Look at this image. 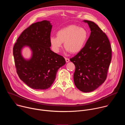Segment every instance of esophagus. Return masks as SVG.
Here are the masks:
<instances>
[{
    "instance_id": "esophagus-1",
    "label": "esophagus",
    "mask_w": 125,
    "mask_h": 125,
    "mask_svg": "<svg viewBox=\"0 0 125 125\" xmlns=\"http://www.w3.org/2000/svg\"><path fill=\"white\" fill-rule=\"evenodd\" d=\"M65 60H66V62H68L70 61V59H69V58L65 57Z\"/></svg>"
}]
</instances>
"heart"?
<instances>
[{"label": "heart", "mask_w": 125, "mask_h": 125, "mask_svg": "<svg viewBox=\"0 0 125 125\" xmlns=\"http://www.w3.org/2000/svg\"><path fill=\"white\" fill-rule=\"evenodd\" d=\"M57 37H52L50 42L55 52H58L63 42L67 51L75 54L81 51L85 46L88 38L87 30L77 25H71L59 30L56 33Z\"/></svg>", "instance_id": "1"}]
</instances>
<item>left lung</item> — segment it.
<instances>
[{
  "instance_id": "1",
  "label": "left lung",
  "mask_w": 125,
  "mask_h": 125,
  "mask_svg": "<svg viewBox=\"0 0 125 125\" xmlns=\"http://www.w3.org/2000/svg\"><path fill=\"white\" fill-rule=\"evenodd\" d=\"M91 31L83 48L70 59L75 66L74 81L76 87L84 93L91 92L106 80L112 59V49L106 34L94 22L84 20Z\"/></svg>"
}]
</instances>
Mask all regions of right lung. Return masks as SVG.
<instances>
[{"label":"right lung","mask_w":125,"mask_h":125,"mask_svg":"<svg viewBox=\"0 0 125 125\" xmlns=\"http://www.w3.org/2000/svg\"><path fill=\"white\" fill-rule=\"evenodd\" d=\"M52 25L43 20L32 24L18 38L13 49L16 72L20 79L35 90H46L55 81L58 70L66 63L64 58L50 50ZM25 46L32 50V58L25 60L21 55Z\"/></svg>","instance_id":"obj_1"}]
</instances>
